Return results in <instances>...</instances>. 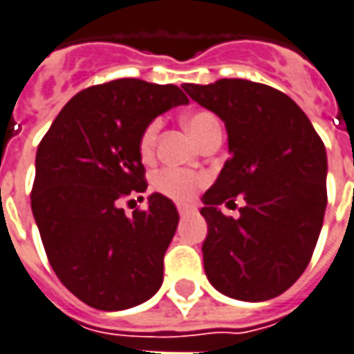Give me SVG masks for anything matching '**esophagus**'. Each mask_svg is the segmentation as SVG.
I'll return each mask as SVG.
<instances>
[{
  "label": "esophagus",
  "instance_id": "esophagus-1",
  "mask_svg": "<svg viewBox=\"0 0 354 354\" xmlns=\"http://www.w3.org/2000/svg\"><path fill=\"white\" fill-rule=\"evenodd\" d=\"M177 211H179L180 216H185L192 211V207H190V205H177Z\"/></svg>",
  "mask_w": 354,
  "mask_h": 354
}]
</instances>
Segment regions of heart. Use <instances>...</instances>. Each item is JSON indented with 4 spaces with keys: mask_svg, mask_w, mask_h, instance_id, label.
I'll list each match as a JSON object with an SVG mask.
<instances>
[{
    "mask_svg": "<svg viewBox=\"0 0 354 354\" xmlns=\"http://www.w3.org/2000/svg\"><path fill=\"white\" fill-rule=\"evenodd\" d=\"M185 126L187 130L192 133V138L200 143L203 136H207L209 131L215 130L221 126L218 118L209 113V111H192L190 115L185 117ZM160 131V120H152L145 126V130L141 131L139 138V156L149 162L154 156V149H156V139H158ZM207 183V175L198 174V171H190V169H180V167H164L158 174L154 175V188L160 194L167 196L177 202H188L196 196Z\"/></svg>",
    "mask_w": 354,
    "mask_h": 354,
    "instance_id": "heart-1",
    "label": "heart"
}]
</instances>
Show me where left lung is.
Listing matches in <instances>:
<instances>
[{
  "instance_id": "obj_1",
  "label": "left lung",
  "mask_w": 354,
  "mask_h": 354,
  "mask_svg": "<svg viewBox=\"0 0 354 354\" xmlns=\"http://www.w3.org/2000/svg\"><path fill=\"white\" fill-rule=\"evenodd\" d=\"M224 120L230 158L203 194L205 275L216 290L264 301L308 268L326 209V151L306 113L281 90L245 79L183 84ZM241 195L237 219L221 203Z\"/></svg>"
}]
</instances>
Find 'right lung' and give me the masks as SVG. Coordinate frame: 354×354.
<instances>
[{"label":"right lung","mask_w":354,"mask_h":354,"mask_svg":"<svg viewBox=\"0 0 354 354\" xmlns=\"http://www.w3.org/2000/svg\"><path fill=\"white\" fill-rule=\"evenodd\" d=\"M183 103L188 97L175 84L103 82L73 95L41 139L33 216L54 273L90 308H133L162 285L164 254L179 224L174 202L152 194L149 209L131 216L118 202L147 188L141 131Z\"/></svg>","instance_id":"add662e5"}]
</instances>
